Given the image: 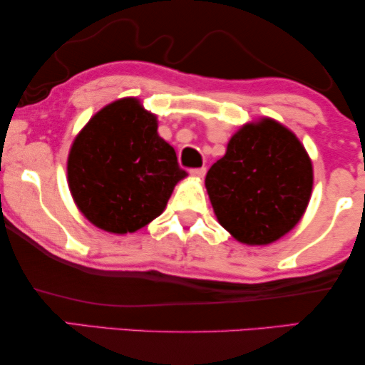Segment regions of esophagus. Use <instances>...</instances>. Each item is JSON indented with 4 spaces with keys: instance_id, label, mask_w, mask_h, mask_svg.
Instances as JSON below:
<instances>
[{
    "instance_id": "34e87169",
    "label": "esophagus",
    "mask_w": 365,
    "mask_h": 365,
    "mask_svg": "<svg viewBox=\"0 0 365 365\" xmlns=\"http://www.w3.org/2000/svg\"><path fill=\"white\" fill-rule=\"evenodd\" d=\"M191 176H192V178H197V179L204 178V176H206V168H196V169H192Z\"/></svg>"
}]
</instances>
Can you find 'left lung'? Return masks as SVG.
I'll return each instance as SVG.
<instances>
[{
    "label": "left lung",
    "mask_w": 365,
    "mask_h": 365,
    "mask_svg": "<svg viewBox=\"0 0 365 365\" xmlns=\"http://www.w3.org/2000/svg\"><path fill=\"white\" fill-rule=\"evenodd\" d=\"M312 163L296 134L274 119L242 126L206 174L221 226L251 246L271 244L301 221L312 192Z\"/></svg>",
    "instance_id": "1"
}]
</instances>
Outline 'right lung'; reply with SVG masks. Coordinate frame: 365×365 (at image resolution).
I'll use <instances>...</instances> for the list:
<instances>
[{
  "mask_svg": "<svg viewBox=\"0 0 365 365\" xmlns=\"http://www.w3.org/2000/svg\"><path fill=\"white\" fill-rule=\"evenodd\" d=\"M187 176L176 151L158 134V119L136 98L94 114L74 139L68 182L84 217L103 231L128 234L164 211Z\"/></svg>",
  "mask_w": 365,
  "mask_h": 365,
  "instance_id": "add662e5",
  "label": "right lung"
}]
</instances>
